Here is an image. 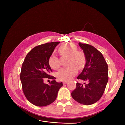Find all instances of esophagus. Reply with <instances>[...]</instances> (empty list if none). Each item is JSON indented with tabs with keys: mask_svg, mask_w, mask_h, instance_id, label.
<instances>
[{
	"mask_svg": "<svg viewBox=\"0 0 125 125\" xmlns=\"http://www.w3.org/2000/svg\"><path fill=\"white\" fill-rule=\"evenodd\" d=\"M67 83H68V81H63V84H65Z\"/></svg>",
	"mask_w": 125,
	"mask_h": 125,
	"instance_id": "34e87169",
	"label": "esophagus"
}]
</instances>
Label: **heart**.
Here are the masks:
<instances>
[{
  "mask_svg": "<svg viewBox=\"0 0 125 125\" xmlns=\"http://www.w3.org/2000/svg\"><path fill=\"white\" fill-rule=\"evenodd\" d=\"M76 45L71 43L62 45L59 48L60 53L69 56L68 62L69 66L62 68L57 73V77L59 80H69L77 73L78 69H81L85 65L86 58L84 52L77 51ZM49 64L52 68L57 69L60 66L59 60L55 53H52L49 59Z\"/></svg>",
  "mask_w": 125,
  "mask_h": 125,
  "instance_id": "obj_1",
  "label": "heart"
}]
</instances>
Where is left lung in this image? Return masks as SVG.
<instances>
[{
	"mask_svg": "<svg viewBox=\"0 0 125 125\" xmlns=\"http://www.w3.org/2000/svg\"><path fill=\"white\" fill-rule=\"evenodd\" d=\"M79 45L85 54L86 63L77 79L86 83L77 82L71 96L78 103L89 105L96 103L103 95L108 80V66L103 55L95 47L82 43Z\"/></svg>",
	"mask_w": 125,
	"mask_h": 125,
	"instance_id": "obj_1",
	"label": "left lung"
}]
</instances>
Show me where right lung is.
<instances>
[{
  "label": "right lung",
  "mask_w": 125,
  "mask_h": 125,
  "mask_svg": "<svg viewBox=\"0 0 125 125\" xmlns=\"http://www.w3.org/2000/svg\"><path fill=\"white\" fill-rule=\"evenodd\" d=\"M59 43H47L35 47L26 55L22 63L20 80L23 92L30 103L37 106H45L54 102L63 85L50 75L52 70L49 59ZM45 78L53 80L47 85L43 82Z\"/></svg>",
  "instance_id": "obj_1"
}]
</instances>
